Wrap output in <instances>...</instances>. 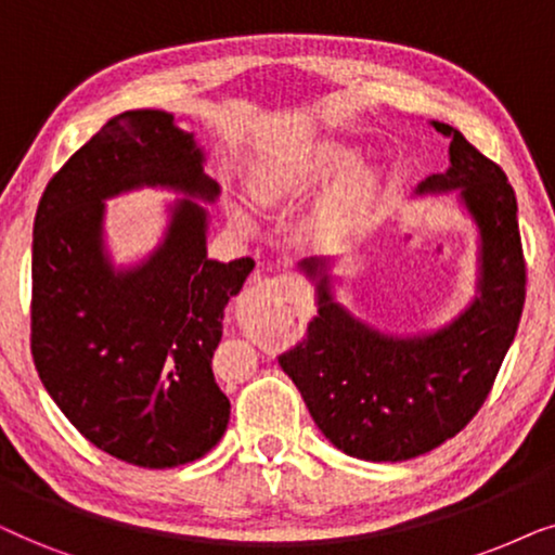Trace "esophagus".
I'll list each match as a JSON object with an SVG mask.
<instances>
[{"instance_id": "obj_1", "label": "esophagus", "mask_w": 555, "mask_h": 555, "mask_svg": "<svg viewBox=\"0 0 555 555\" xmlns=\"http://www.w3.org/2000/svg\"><path fill=\"white\" fill-rule=\"evenodd\" d=\"M273 286H279L276 279H254V289H248L246 294L250 297V301H256V299L269 297Z\"/></svg>"}]
</instances>
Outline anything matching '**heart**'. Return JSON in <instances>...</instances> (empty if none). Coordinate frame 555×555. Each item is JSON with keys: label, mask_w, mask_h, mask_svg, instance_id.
Returning <instances> with one entry per match:
<instances>
[{"label": "heart", "mask_w": 555, "mask_h": 555, "mask_svg": "<svg viewBox=\"0 0 555 555\" xmlns=\"http://www.w3.org/2000/svg\"><path fill=\"white\" fill-rule=\"evenodd\" d=\"M358 159V150L343 139H327V142L314 144L307 152V157L292 169L284 180L273 184H261V195L266 201L279 195H301L320 184L335 180L337 175L346 172ZM380 190V175L371 167H354L350 173L343 177V182L324 197L314 216V231L322 238H339V235L350 233L352 228L363 225L375 208ZM241 223H248L246 212L235 216Z\"/></svg>", "instance_id": "obj_1"}]
</instances>
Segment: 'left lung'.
<instances>
[{
	"label": "left lung",
	"mask_w": 555,
	"mask_h": 555,
	"mask_svg": "<svg viewBox=\"0 0 555 555\" xmlns=\"http://www.w3.org/2000/svg\"><path fill=\"white\" fill-rule=\"evenodd\" d=\"M449 169L418 184L460 192L479 231L477 297L444 327L393 337L360 322L332 297L330 258L299 269L317 286L307 337L279 358L320 431L365 462H403L456 437L490 396L526 305L518 203L502 169L449 124Z\"/></svg>",
	"instance_id": "left-lung-1"
}]
</instances>
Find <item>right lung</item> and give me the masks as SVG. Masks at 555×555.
<instances>
[{"label": "right lung", "mask_w": 555, "mask_h": 555, "mask_svg": "<svg viewBox=\"0 0 555 555\" xmlns=\"http://www.w3.org/2000/svg\"><path fill=\"white\" fill-rule=\"evenodd\" d=\"M167 111H124L42 192L33 233V358L65 418L116 460L146 469L195 462L225 434L231 401L212 375L223 309L254 258H208L218 182ZM169 186L166 241L116 272L102 246L108 196Z\"/></svg>", "instance_id": "add662e5"}]
</instances>
